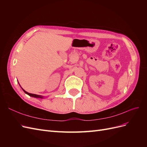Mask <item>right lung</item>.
<instances>
[{"mask_svg":"<svg viewBox=\"0 0 147 147\" xmlns=\"http://www.w3.org/2000/svg\"><path fill=\"white\" fill-rule=\"evenodd\" d=\"M23 89V88H22ZM23 90L24 91V92L26 93V94H28L29 96H31V97H36V98H43V96H40V95H37V94H31V93H29V92H28L27 91H26L25 90H24L23 89Z\"/></svg>","mask_w":147,"mask_h":147,"instance_id":"1","label":"right lung"}]
</instances>
